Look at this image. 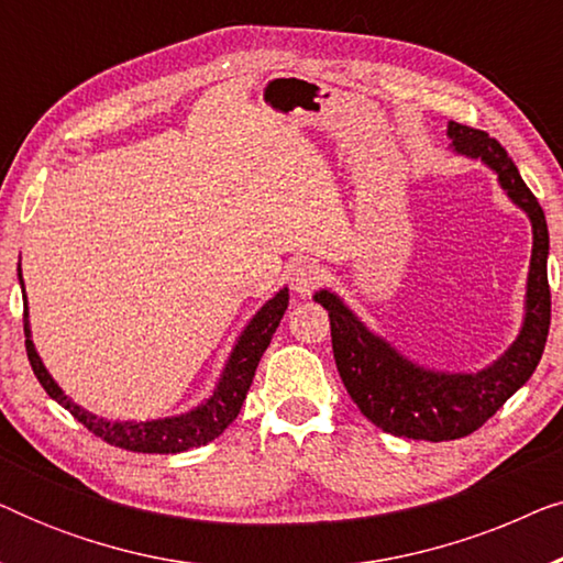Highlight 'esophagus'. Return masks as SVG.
Here are the masks:
<instances>
[{
    "label": "esophagus",
    "mask_w": 563,
    "mask_h": 563,
    "mask_svg": "<svg viewBox=\"0 0 563 563\" xmlns=\"http://www.w3.org/2000/svg\"><path fill=\"white\" fill-rule=\"evenodd\" d=\"M322 279H325V272L314 264V261H299V264L291 268L289 284L299 297H310L314 289L320 287Z\"/></svg>",
    "instance_id": "1"
}]
</instances>
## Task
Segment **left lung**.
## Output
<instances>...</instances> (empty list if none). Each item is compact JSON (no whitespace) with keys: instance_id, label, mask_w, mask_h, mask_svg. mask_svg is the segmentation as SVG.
Returning <instances> with one entry per match:
<instances>
[{"instance_id":"obj_1","label":"left lung","mask_w":563,"mask_h":563,"mask_svg":"<svg viewBox=\"0 0 563 563\" xmlns=\"http://www.w3.org/2000/svg\"><path fill=\"white\" fill-rule=\"evenodd\" d=\"M449 137L453 153L479 158L497 174L499 187L533 225L526 318L510 349L479 372H435L405 358L368 330L335 291H314V302L325 307L330 318L338 374L358 410L384 433L433 443L456 441L482 428L533 376L551 325L549 225L541 205L495 137L459 122H449Z\"/></svg>"}]
</instances>
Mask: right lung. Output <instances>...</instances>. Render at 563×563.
<instances>
[{"label": "right lung", "mask_w": 563, "mask_h": 563, "mask_svg": "<svg viewBox=\"0 0 563 563\" xmlns=\"http://www.w3.org/2000/svg\"><path fill=\"white\" fill-rule=\"evenodd\" d=\"M20 284H22V272L18 268ZM22 291H25V284H22ZM22 302H25V349L30 366L37 376V382L43 384V389L56 399L60 407H66L68 412L74 415L76 420L81 422L84 428H89L97 438H102L110 445H118V449H128L135 453H181L189 449H197V445H207L214 441L222 430H225L230 422L238 418L241 412L243 399L249 395L253 376H256V366L264 351L272 343V338L279 328L284 318V310L289 305V289L284 287L276 291V295L268 299V302L261 307V310L253 314L249 325L243 328L241 338H238L233 351H230L228 364L222 368L218 387L212 389V395L205 399L202 405H197L195 410L172 415V418H158V420H104L97 418L95 412L84 410L74 402L71 397L64 395V389L58 387L56 379L48 374V368L43 366L41 356H37L33 338H30V320H27V297L22 295Z\"/></svg>", "instance_id": "obj_1"}]
</instances>
